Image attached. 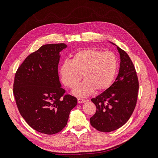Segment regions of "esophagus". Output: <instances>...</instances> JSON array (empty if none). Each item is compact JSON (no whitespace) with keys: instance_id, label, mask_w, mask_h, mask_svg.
Wrapping results in <instances>:
<instances>
[{"instance_id":"34e87169","label":"esophagus","mask_w":158,"mask_h":158,"mask_svg":"<svg viewBox=\"0 0 158 158\" xmlns=\"http://www.w3.org/2000/svg\"><path fill=\"white\" fill-rule=\"evenodd\" d=\"M86 101H85V99H81V98H78V103H84Z\"/></svg>"}]
</instances>
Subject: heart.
<instances>
[{"mask_svg": "<svg viewBox=\"0 0 158 158\" xmlns=\"http://www.w3.org/2000/svg\"><path fill=\"white\" fill-rule=\"evenodd\" d=\"M118 59L113 52L84 49L74 55L71 61L66 60L60 68L62 82L69 88H75L82 79L84 81L73 92L78 97H86L95 90L108 89L115 78Z\"/></svg>", "mask_w": 158, "mask_h": 158, "instance_id": "obj_1", "label": "heart"}]
</instances>
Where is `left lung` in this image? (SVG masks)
Here are the masks:
<instances>
[{
  "label": "left lung",
  "instance_id": "left-lung-1",
  "mask_svg": "<svg viewBox=\"0 0 158 158\" xmlns=\"http://www.w3.org/2000/svg\"><path fill=\"white\" fill-rule=\"evenodd\" d=\"M116 46L121 59L117 77L108 89L91 99L97 109L90 124L100 132H111L125 125L137 101L139 84L135 68L127 52Z\"/></svg>",
  "mask_w": 158,
  "mask_h": 158
}]
</instances>
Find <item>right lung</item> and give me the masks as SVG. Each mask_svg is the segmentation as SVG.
Returning a JSON list of instances; mask_svg holds the SVG:
<instances>
[{
  "label": "right lung",
  "instance_id": "1",
  "mask_svg": "<svg viewBox=\"0 0 158 158\" xmlns=\"http://www.w3.org/2000/svg\"><path fill=\"white\" fill-rule=\"evenodd\" d=\"M64 44H47L32 52L16 71L13 93L22 117L32 128L46 135L61 131L77 99L64 95L58 73Z\"/></svg>",
  "mask_w": 158,
  "mask_h": 158
}]
</instances>
